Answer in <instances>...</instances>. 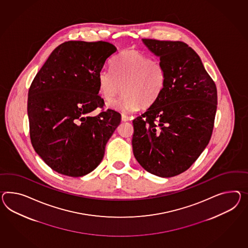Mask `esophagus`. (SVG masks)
<instances>
[{
    "instance_id": "esophagus-1",
    "label": "esophagus",
    "mask_w": 248,
    "mask_h": 248,
    "mask_svg": "<svg viewBox=\"0 0 248 248\" xmlns=\"http://www.w3.org/2000/svg\"><path fill=\"white\" fill-rule=\"evenodd\" d=\"M121 119L123 122L129 121V120H130V116H128V115H124V114H123L121 116Z\"/></svg>"
}]
</instances>
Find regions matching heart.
Listing matches in <instances>:
<instances>
[{
  "label": "heart",
  "mask_w": 248,
  "mask_h": 248,
  "mask_svg": "<svg viewBox=\"0 0 248 248\" xmlns=\"http://www.w3.org/2000/svg\"><path fill=\"white\" fill-rule=\"evenodd\" d=\"M112 71L102 70L97 74L100 96L111 102L122 91L120 100L109 105L124 112L138 111L141 106L148 108L157 102L166 85L162 63L133 49L121 52L111 64Z\"/></svg>",
  "instance_id": "obj_1"
}]
</instances>
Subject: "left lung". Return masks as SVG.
<instances>
[{
    "label": "left lung",
    "instance_id": "obj_1",
    "mask_svg": "<svg viewBox=\"0 0 248 248\" xmlns=\"http://www.w3.org/2000/svg\"><path fill=\"white\" fill-rule=\"evenodd\" d=\"M166 73L157 102L133 121V155L153 175L172 177L187 170L212 136L217 89L199 55L181 41L142 39Z\"/></svg>",
    "mask_w": 248,
    "mask_h": 248
}]
</instances>
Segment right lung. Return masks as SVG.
I'll return each instance as SVG.
<instances>
[{
  "label": "right lung",
  "instance_id": "add662e5",
  "mask_svg": "<svg viewBox=\"0 0 248 248\" xmlns=\"http://www.w3.org/2000/svg\"><path fill=\"white\" fill-rule=\"evenodd\" d=\"M116 52L108 42L68 41L51 53L32 81L28 115L32 146L45 163L62 175H88L102 161L121 115L102 108L97 74Z\"/></svg>",
  "mask_w": 248,
  "mask_h": 248
}]
</instances>
